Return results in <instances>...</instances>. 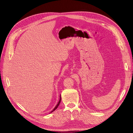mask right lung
Returning <instances> with one entry per match:
<instances>
[{
	"mask_svg": "<svg viewBox=\"0 0 133 133\" xmlns=\"http://www.w3.org/2000/svg\"><path fill=\"white\" fill-rule=\"evenodd\" d=\"M60 102H61V95H60V99H59V102H58V103L57 104V105H56V107L54 108V109L53 110H52L50 112H53L55 110H56V109H57V108L58 107V106H59V104H60Z\"/></svg>",
	"mask_w": 133,
	"mask_h": 133,
	"instance_id": "1",
	"label": "right lung"
}]
</instances>
